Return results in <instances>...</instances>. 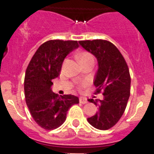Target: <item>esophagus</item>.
<instances>
[{"mask_svg":"<svg viewBox=\"0 0 154 154\" xmlns=\"http://www.w3.org/2000/svg\"><path fill=\"white\" fill-rule=\"evenodd\" d=\"M79 101H80V103H82V104H86V103L88 102V101H87V98H85V97H80Z\"/></svg>","mask_w":154,"mask_h":154,"instance_id":"34e87169","label":"esophagus"}]
</instances>
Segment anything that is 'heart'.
Instances as JSON below:
<instances>
[{
  "label": "heart",
  "instance_id": "b5f03b06",
  "mask_svg": "<svg viewBox=\"0 0 154 154\" xmlns=\"http://www.w3.org/2000/svg\"><path fill=\"white\" fill-rule=\"evenodd\" d=\"M77 58H78V60H80V62L82 63L83 62V61H85V60H89V59H90V58H93V57H92V55L89 53H87V52H82V53H81L79 55H78ZM86 85H87V82H82V84L80 85V87H85V86H86Z\"/></svg>",
  "mask_w": 154,
  "mask_h": 154
}]
</instances>
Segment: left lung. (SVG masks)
Returning a JSON list of instances; mask_svg holds the SVG:
<instances>
[{"label":"left lung","mask_w":154,"mask_h":154,"mask_svg":"<svg viewBox=\"0 0 154 154\" xmlns=\"http://www.w3.org/2000/svg\"><path fill=\"white\" fill-rule=\"evenodd\" d=\"M79 44L96 57L98 69L94 84L96 94L102 92V101L89 99L98 111L88 122L96 129L107 130L117 124L124 113L130 95L131 78L127 63L117 47L105 40L80 41Z\"/></svg>","instance_id":"obj_1"}]
</instances>
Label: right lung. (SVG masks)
Here are the masks:
<instances>
[{"instance_id": "right-lung-1", "label": "right lung", "mask_w": 154, "mask_h": 154, "mask_svg": "<svg viewBox=\"0 0 154 154\" xmlns=\"http://www.w3.org/2000/svg\"><path fill=\"white\" fill-rule=\"evenodd\" d=\"M78 46L77 41H48L37 49L26 69L25 101L32 118L43 129L51 130L60 126L69 109L79 103L77 97H59L51 89L52 81L60 74L65 57Z\"/></svg>"}]
</instances>
